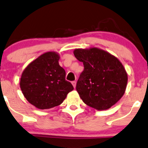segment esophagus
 <instances>
[{"label": "esophagus", "instance_id": "34e87169", "mask_svg": "<svg viewBox=\"0 0 148 148\" xmlns=\"http://www.w3.org/2000/svg\"><path fill=\"white\" fill-rule=\"evenodd\" d=\"M76 84H77V82H76L75 81H73V82H72V84H73V86L74 88L76 87Z\"/></svg>", "mask_w": 148, "mask_h": 148}]
</instances>
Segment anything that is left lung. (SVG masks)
I'll use <instances>...</instances> for the list:
<instances>
[{"label": "left lung", "instance_id": "1", "mask_svg": "<svg viewBox=\"0 0 148 148\" xmlns=\"http://www.w3.org/2000/svg\"><path fill=\"white\" fill-rule=\"evenodd\" d=\"M73 53L84 66L76 86L84 103L99 111L116 104L125 92L128 82L120 61L97 47L75 49Z\"/></svg>", "mask_w": 148, "mask_h": 148}]
</instances>
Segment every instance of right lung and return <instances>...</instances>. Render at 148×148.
Returning <instances> with one entry per match:
<instances>
[{
    "mask_svg": "<svg viewBox=\"0 0 148 148\" xmlns=\"http://www.w3.org/2000/svg\"><path fill=\"white\" fill-rule=\"evenodd\" d=\"M60 56L55 51L44 53L26 67L20 86L30 104L40 109L60 105L74 89L65 79L66 73L59 65Z\"/></svg>",
    "mask_w": 148,
    "mask_h": 148,
    "instance_id": "1",
    "label": "right lung"
}]
</instances>
